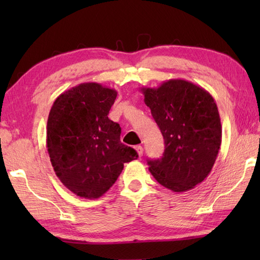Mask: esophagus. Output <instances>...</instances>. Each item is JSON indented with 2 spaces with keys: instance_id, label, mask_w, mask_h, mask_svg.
<instances>
[{
  "instance_id": "34e87169",
  "label": "esophagus",
  "mask_w": 260,
  "mask_h": 260,
  "mask_svg": "<svg viewBox=\"0 0 260 260\" xmlns=\"http://www.w3.org/2000/svg\"><path fill=\"white\" fill-rule=\"evenodd\" d=\"M135 150L137 151V154H139V156L141 157V156L143 155V147H142L141 145H137V146L135 147Z\"/></svg>"
}]
</instances>
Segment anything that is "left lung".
<instances>
[{
    "label": "left lung",
    "mask_w": 260,
    "mask_h": 260,
    "mask_svg": "<svg viewBox=\"0 0 260 260\" xmlns=\"http://www.w3.org/2000/svg\"><path fill=\"white\" fill-rule=\"evenodd\" d=\"M141 90L165 144L161 158L147 161L148 170L173 192L193 189L211 172L221 145L217 104L206 89L183 79Z\"/></svg>",
    "instance_id": "8db88e82"
}]
</instances>
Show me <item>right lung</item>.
I'll list each match as a JSON object with an SVG mask.
<instances>
[{
  "label": "right lung",
  "instance_id": "add662e5",
  "mask_svg": "<svg viewBox=\"0 0 260 260\" xmlns=\"http://www.w3.org/2000/svg\"><path fill=\"white\" fill-rule=\"evenodd\" d=\"M117 91L85 82L54 101L47 147L59 180L76 196L97 199L117 180L124 163L139 157L120 142V126L108 118Z\"/></svg>",
  "mask_w": 260,
  "mask_h": 260
}]
</instances>
